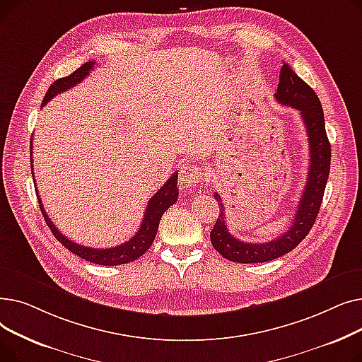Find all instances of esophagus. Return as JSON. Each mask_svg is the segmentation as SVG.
<instances>
[{"label": "esophagus", "mask_w": 362, "mask_h": 362, "mask_svg": "<svg viewBox=\"0 0 362 362\" xmlns=\"http://www.w3.org/2000/svg\"><path fill=\"white\" fill-rule=\"evenodd\" d=\"M202 175L204 173L201 167H198L194 163H185L179 171V183L182 187H186V189L195 187L199 183Z\"/></svg>", "instance_id": "1"}]
</instances>
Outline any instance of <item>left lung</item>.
<instances>
[{
  "instance_id": "1",
  "label": "left lung",
  "mask_w": 362,
  "mask_h": 362,
  "mask_svg": "<svg viewBox=\"0 0 362 362\" xmlns=\"http://www.w3.org/2000/svg\"><path fill=\"white\" fill-rule=\"evenodd\" d=\"M274 97L281 105L293 107L300 112L310 142L308 179L289 230L265 243H250L236 239L227 229L224 204L220 195L214 194L221 210L210 233L211 243L220 255L233 262H267L296 248L314 226L330 173L332 149L326 133L325 112L314 89L303 82L289 64L284 63L280 69Z\"/></svg>"
}]
</instances>
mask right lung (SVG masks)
<instances>
[{
    "label": "right lung",
    "mask_w": 362,
    "mask_h": 362,
    "mask_svg": "<svg viewBox=\"0 0 362 362\" xmlns=\"http://www.w3.org/2000/svg\"><path fill=\"white\" fill-rule=\"evenodd\" d=\"M93 66H95V62H86L78 70H74L71 74L66 76V78L55 81L45 93V97L42 100V107L49 100H52L57 93H62V92L73 88L74 85H78L79 82H82L89 74V71L93 69ZM30 151H32V144H30ZM30 160H32V157H30ZM36 195H37V189H36ZM177 197H179V189H177V171H176V173L158 189V192L149 199L145 214H144V220L141 223L139 230L135 233V236L130 238L127 242H124L119 246H114V248H108V250L89 248V246H83V245H79V243L71 242L70 239H67L64 235H62V232L59 229H57L54 223L51 221V218L48 217V214L45 213V208L42 205L41 198H37V201H40V208H41L42 216L49 227V230L52 232L55 239L60 243H63L70 252L76 254L86 261H90L93 264L120 265V264H127V262L138 259L149 250V246L156 239L158 224H160L163 214L177 201Z\"/></svg>",
    "instance_id": "1"
}]
</instances>
